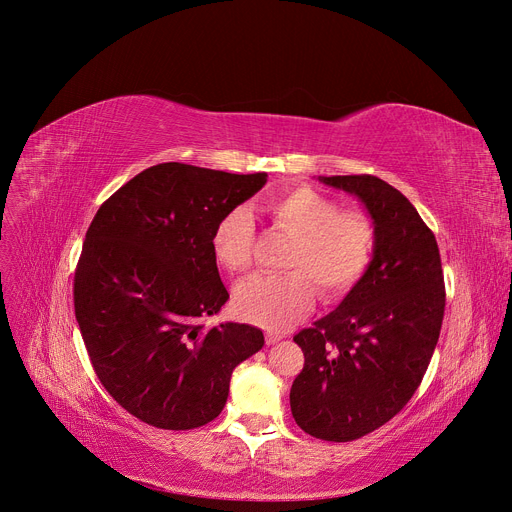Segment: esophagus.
Listing matches in <instances>:
<instances>
[{"mask_svg": "<svg viewBox=\"0 0 512 512\" xmlns=\"http://www.w3.org/2000/svg\"><path fill=\"white\" fill-rule=\"evenodd\" d=\"M278 340H282L280 334H276V332H265V342H267V344H276Z\"/></svg>", "mask_w": 512, "mask_h": 512, "instance_id": "esophagus-1", "label": "esophagus"}]
</instances>
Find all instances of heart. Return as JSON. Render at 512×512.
Masks as SVG:
<instances>
[{"mask_svg": "<svg viewBox=\"0 0 512 512\" xmlns=\"http://www.w3.org/2000/svg\"><path fill=\"white\" fill-rule=\"evenodd\" d=\"M259 215L272 230L288 236L280 276H261L238 284L234 307L251 324L286 330L321 299L334 303L351 292L373 259L378 230L361 209L340 203L317 188L299 184L267 199ZM255 226L245 207L226 211L211 232L215 263L230 274H245L253 263Z\"/></svg>", "mask_w": 512, "mask_h": 512, "instance_id": "1", "label": "heart"}]
</instances>
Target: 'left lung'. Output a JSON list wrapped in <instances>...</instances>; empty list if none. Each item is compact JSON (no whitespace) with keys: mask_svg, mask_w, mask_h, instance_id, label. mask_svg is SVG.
Masks as SVG:
<instances>
[{"mask_svg":"<svg viewBox=\"0 0 512 512\" xmlns=\"http://www.w3.org/2000/svg\"><path fill=\"white\" fill-rule=\"evenodd\" d=\"M353 193L378 230L373 259L336 311L301 330L305 355L290 388L294 421L313 438L353 442L407 405L432 361L446 288L434 232L378 176H319Z\"/></svg>","mask_w":512,"mask_h":512,"instance_id":"left-lung-1","label":"left lung"}]
</instances>
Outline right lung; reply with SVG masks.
I'll return each instance as SVG.
<instances>
[{"mask_svg": "<svg viewBox=\"0 0 512 512\" xmlns=\"http://www.w3.org/2000/svg\"><path fill=\"white\" fill-rule=\"evenodd\" d=\"M265 172L230 174L168 161L103 201L74 272V313L91 365L122 409L159 429L218 417L230 375L263 346L247 324L207 330L228 301L211 232L253 197Z\"/></svg>", "mask_w": 512, "mask_h": 512, "instance_id": "add662e5", "label": "right lung"}]
</instances>
